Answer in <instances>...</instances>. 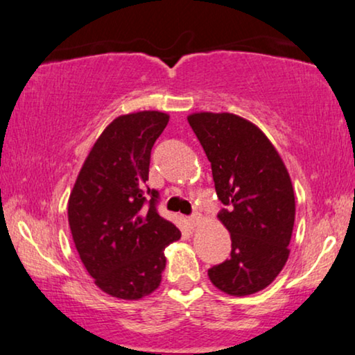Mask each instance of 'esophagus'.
I'll return each mask as SVG.
<instances>
[{
  "label": "esophagus",
  "mask_w": 355,
  "mask_h": 355,
  "mask_svg": "<svg viewBox=\"0 0 355 355\" xmlns=\"http://www.w3.org/2000/svg\"><path fill=\"white\" fill-rule=\"evenodd\" d=\"M202 220V217H201V214H198V212H194L191 217H189V223H191L193 227H198L199 225V222Z\"/></svg>",
  "instance_id": "1"
}]
</instances>
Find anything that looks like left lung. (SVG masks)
Masks as SVG:
<instances>
[{"instance_id": "left-lung-1", "label": "left lung", "mask_w": 355, "mask_h": 355, "mask_svg": "<svg viewBox=\"0 0 355 355\" xmlns=\"http://www.w3.org/2000/svg\"><path fill=\"white\" fill-rule=\"evenodd\" d=\"M193 132L211 162L218 214L232 238V254L209 268L212 284L230 296L267 288L289 256L296 202L283 159L257 125L230 112H194Z\"/></svg>"}]
</instances>
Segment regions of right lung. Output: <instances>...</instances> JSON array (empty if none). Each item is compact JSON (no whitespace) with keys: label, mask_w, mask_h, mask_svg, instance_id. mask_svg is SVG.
Listing matches in <instances>:
<instances>
[{"label":"right lung","mask_w":355,"mask_h":355,"mask_svg":"<svg viewBox=\"0 0 355 355\" xmlns=\"http://www.w3.org/2000/svg\"><path fill=\"white\" fill-rule=\"evenodd\" d=\"M167 122L168 114L159 111L114 119L85 159L69 198L78 256L94 284L112 297L137 301L156 291L166 268L164 249L182 236L157 214L156 189L144 191L151 149Z\"/></svg>","instance_id":"add662e5"}]
</instances>
